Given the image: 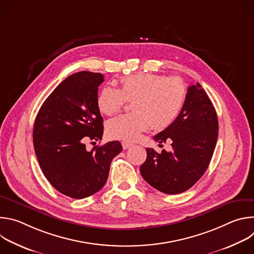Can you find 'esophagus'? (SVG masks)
I'll use <instances>...</instances> for the list:
<instances>
[{
    "mask_svg": "<svg viewBox=\"0 0 254 254\" xmlns=\"http://www.w3.org/2000/svg\"><path fill=\"white\" fill-rule=\"evenodd\" d=\"M122 146H123V149H124V150H127V149H128L129 147L132 146V143H130V142H128V141H123V142H122Z\"/></svg>",
    "mask_w": 254,
    "mask_h": 254,
    "instance_id": "esophagus-1",
    "label": "esophagus"
}]
</instances>
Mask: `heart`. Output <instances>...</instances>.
Instances as JSON below:
<instances>
[{
    "mask_svg": "<svg viewBox=\"0 0 254 254\" xmlns=\"http://www.w3.org/2000/svg\"><path fill=\"white\" fill-rule=\"evenodd\" d=\"M120 81V90L104 87L96 100L99 112L106 116L119 113L127 100H132V113L107 122L106 134L113 139L134 140L152 125L155 129L168 127L178 118L187 96V88L178 77L140 72Z\"/></svg>",
    "mask_w": 254,
    "mask_h": 254,
    "instance_id": "b5f03b06",
    "label": "heart"
}]
</instances>
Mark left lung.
I'll use <instances>...</instances> for the list:
<instances>
[{"label":"left lung","mask_w":254,"mask_h":254,"mask_svg":"<svg viewBox=\"0 0 254 254\" xmlns=\"http://www.w3.org/2000/svg\"><path fill=\"white\" fill-rule=\"evenodd\" d=\"M217 137L215 107L199 83L191 85L178 118L154 136L160 143L171 139L173 151L159 154L148 148L147 160L139 169L142 178L165 194L187 191L206 172Z\"/></svg>","instance_id":"8db88e82"}]
</instances>
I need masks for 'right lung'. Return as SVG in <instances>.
<instances>
[{
    "instance_id": "obj_1",
    "label": "right lung",
    "mask_w": 254,
    "mask_h": 254,
    "mask_svg": "<svg viewBox=\"0 0 254 254\" xmlns=\"http://www.w3.org/2000/svg\"><path fill=\"white\" fill-rule=\"evenodd\" d=\"M103 80L90 71L70 75L47 97L34 123V150L44 176L57 191L74 199L98 192L113 159L123 151L118 140L86 150L88 138L98 140L103 133L96 102Z\"/></svg>"
}]
</instances>
